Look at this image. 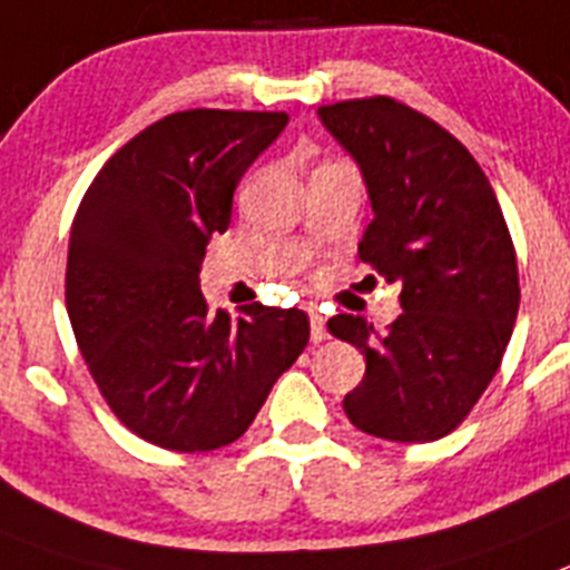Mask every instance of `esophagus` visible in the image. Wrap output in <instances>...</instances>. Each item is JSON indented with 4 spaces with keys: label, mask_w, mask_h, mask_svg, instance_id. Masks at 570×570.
<instances>
[{
    "label": "esophagus",
    "mask_w": 570,
    "mask_h": 570,
    "mask_svg": "<svg viewBox=\"0 0 570 570\" xmlns=\"http://www.w3.org/2000/svg\"><path fill=\"white\" fill-rule=\"evenodd\" d=\"M309 326H312V341L315 343H323L326 337H330V332H326V317H323L321 312H312Z\"/></svg>",
    "instance_id": "1"
}]
</instances>
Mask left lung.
<instances>
[{
    "label": "left lung",
    "mask_w": 570,
    "mask_h": 570,
    "mask_svg": "<svg viewBox=\"0 0 570 570\" xmlns=\"http://www.w3.org/2000/svg\"><path fill=\"white\" fill-rule=\"evenodd\" d=\"M317 119L355 158L372 202L357 255L403 284V315L386 332L361 315L330 321L366 357L343 412L372 438L429 443L463 423L511 341L520 281L509 227L474 156L423 112L374 96L317 107Z\"/></svg>",
    "instance_id": "8db88e82"
}]
</instances>
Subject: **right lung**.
Returning <instances> with one entry per match:
<instances>
[{
	"mask_svg": "<svg viewBox=\"0 0 570 570\" xmlns=\"http://www.w3.org/2000/svg\"><path fill=\"white\" fill-rule=\"evenodd\" d=\"M286 112L184 110L130 138L73 218L65 297L107 406L138 438L213 451L247 432L309 341L301 309L209 312L202 261Z\"/></svg>",
	"mask_w": 570,
	"mask_h": 570,
	"instance_id": "right-lung-1",
	"label": "right lung"
}]
</instances>
